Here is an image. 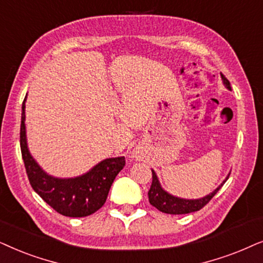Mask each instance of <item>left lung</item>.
Returning <instances> with one entry per match:
<instances>
[{"instance_id":"1","label":"left lung","mask_w":263,"mask_h":263,"mask_svg":"<svg viewBox=\"0 0 263 263\" xmlns=\"http://www.w3.org/2000/svg\"><path fill=\"white\" fill-rule=\"evenodd\" d=\"M221 79L223 82V85H225L229 90H231L230 82L225 78V76L221 74ZM152 172H153V183L148 192L150 204L159 209L160 212L166 213V214H173V215L189 214V213L199 211V209L204 207V205L207 204L213 197H214L216 192L221 189L222 185L226 183V180L229 179L230 177L229 174V176L226 177V179L223 180L214 191L211 192V194L207 196H204V197L197 198V199H186V198L177 197V196L168 194L166 190H163L159 181V178L156 176L155 171L152 170Z\"/></svg>"}]
</instances>
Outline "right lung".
<instances>
[{"label":"right lung","mask_w":263,"mask_h":263,"mask_svg":"<svg viewBox=\"0 0 263 263\" xmlns=\"http://www.w3.org/2000/svg\"><path fill=\"white\" fill-rule=\"evenodd\" d=\"M25 102L22 107L20 148L30 184L52 209L69 218L93 214L106 202L115 177L125 166V157L101 161L89 172L74 178H56L48 174L31 155L26 139Z\"/></svg>","instance_id":"add662e5"}]
</instances>
